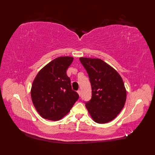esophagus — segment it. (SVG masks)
<instances>
[{
	"instance_id": "34e87169",
	"label": "esophagus",
	"mask_w": 155,
	"mask_h": 155,
	"mask_svg": "<svg viewBox=\"0 0 155 155\" xmlns=\"http://www.w3.org/2000/svg\"><path fill=\"white\" fill-rule=\"evenodd\" d=\"M77 92H78V94L81 96V91L80 90H78Z\"/></svg>"
}]
</instances>
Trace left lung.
<instances>
[{
  "instance_id": "left-lung-1",
  "label": "left lung",
  "mask_w": 155,
  "mask_h": 155,
  "mask_svg": "<svg viewBox=\"0 0 155 155\" xmlns=\"http://www.w3.org/2000/svg\"><path fill=\"white\" fill-rule=\"evenodd\" d=\"M92 87V97L85 106L93 120L105 124L114 120L124 107L126 90L122 78L100 59L80 58Z\"/></svg>"
}]
</instances>
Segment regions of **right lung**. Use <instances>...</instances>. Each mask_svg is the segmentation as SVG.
<instances>
[{
	"instance_id": "right-lung-1",
	"label": "right lung",
	"mask_w": 155,
	"mask_h": 155,
	"mask_svg": "<svg viewBox=\"0 0 155 155\" xmlns=\"http://www.w3.org/2000/svg\"><path fill=\"white\" fill-rule=\"evenodd\" d=\"M72 57H59L42 68L32 83L33 104L43 118L58 121L67 114L79 99L72 89L67 70L73 61Z\"/></svg>"
}]
</instances>
